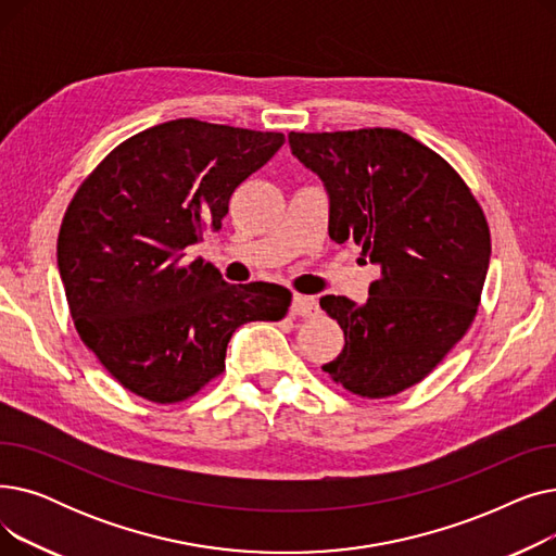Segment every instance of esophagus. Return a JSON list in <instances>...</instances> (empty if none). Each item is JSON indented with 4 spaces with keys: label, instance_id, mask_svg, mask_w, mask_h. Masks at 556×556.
<instances>
[{
    "label": "esophagus",
    "instance_id": "34e87169",
    "mask_svg": "<svg viewBox=\"0 0 556 556\" xmlns=\"http://www.w3.org/2000/svg\"><path fill=\"white\" fill-rule=\"evenodd\" d=\"M290 313L295 317H311L317 313V302L306 295H293V304H290Z\"/></svg>",
    "mask_w": 556,
    "mask_h": 556
}]
</instances>
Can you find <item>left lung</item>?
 Masks as SVG:
<instances>
[{
    "label": "left lung",
    "instance_id": "1",
    "mask_svg": "<svg viewBox=\"0 0 556 556\" xmlns=\"http://www.w3.org/2000/svg\"><path fill=\"white\" fill-rule=\"evenodd\" d=\"M288 141L325 180L329 237L381 266L365 304L319 300L344 331L342 352L323 369L363 399L421 383L478 315L491 256L480 202L442 155L394 128L290 132Z\"/></svg>",
    "mask_w": 556,
    "mask_h": 556
}]
</instances>
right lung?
I'll use <instances>...</instances> for the list:
<instances>
[{"label": "right lung", "mask_w": 556, "mask_h": 556, "mask_svg": "<svg viewBox=\"0 0 556 556\" xmlns=\"http://www.w3.org/2000/svg\"><path fill=\"white\" fill-rule=\"evenodd\" d=\"M261 132L175 119L112 149L76 189L58 270L85 346L128 392L182 403L225 371L231 333L286 317L290 290L227 283L187 248L220 231L229 198L283 146Z\"/></svg>", "instance_id": "add662e5"}]
</instances>
